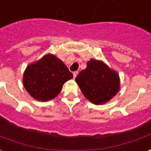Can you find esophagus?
<instances>
[{
    "mask_svg": "<svg viewBox=\"0 0 151 151\" xmlns=\"http://www.w3.org/2000/svg\"><path fill=\"white\" fill-rule=\"evenodd\" d=\"M77 75H78V71H74V72H73L74 78L76 77V76H77Z\"/></svg>",
    "mask_w": 151,
    "mask_h": 151,
    "instance_id": "34e87169",
    "label": "esophagus"
}]
</instances>
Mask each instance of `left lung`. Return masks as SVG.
Here are the masks:
<instances>
[{
  "label": "left lung",
  "instance_id": "left-lung-1",
  "mask_svg": "<svg viewBox=\"0 0 151 151\" xmlns=\"http://www.w3.org/2000/svg\"><path fill=\"white\" fill-rule=\"evenodd\" d=\"M85 97L95 104L109 101L119 89V77L104 63L96 60L87 62L76 78Z\"/></svg>",
  "mask_w": 151,
  "mask_h": 151
}]
</instances>
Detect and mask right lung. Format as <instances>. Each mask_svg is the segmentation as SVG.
I'll return each mask as SVG.
<instances>
[{"mask_svg": "<svg viewBox=\"0 0 151 151\" xmlns=\"http://www.w3.org/2000/svg\"><path fill=\"white\" fill-rule=\"evenodd\" d=\"M72 78L73 75L65 64L48 54L26 68L24 86L32 97L48 101L58 95L64 83Z\"/></svg>", "mask_w": 151, "mask_h": 151, "instance_id": "right-lung-1", "label": "right lung"}]
</instances>
